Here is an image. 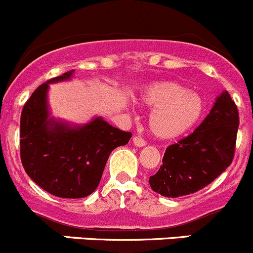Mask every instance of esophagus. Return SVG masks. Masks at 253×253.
<instances>
[{
    "label": "esophagus",
    "instance_id": "esophagus-1",
    "mask_svg": "<svg viewBox=\"0 0 253 253\" xmlns=\"http://www.w3.org/2000/svg\"><path fill=\"white\" fill-rule=\"evenodd\" d=\"M133 143H134V145L138 146V148H143V146L146 145V141L144 140L143 138H140V136H134Z\"/></svg>",
    "mask_w": 253,
    "mask_h": 253
}]
</instances>
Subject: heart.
I'll list each match as a JSON object with an SVG mask.
<instances>
[{
	"mask_svg": "<svg viewBox=\"0 0 253 253\" xmlns=\"http://www.w3.org/2000/svg\"><path fill=\"white\" fill-rule=\"evenodd\" d=\"M140 102L151 108L149 126L154 135L172 140L189 133L205 114V100L201 94L190 92L176 82H159L149 85Z\"/></svg>",
	"mask_w": 253,
	"mask_h": 253,
	"instance_id": "obj_1",
	"label": "heart"
}]
</instances>
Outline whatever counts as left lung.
<instances>
[{"label": "left lung", "instance_id": "left-lung-1", "mask_svg": "<svg viewBox=\"0 0 253 253\" xmlns=\"http://www.w3.org/2000/svg\"><path fill=\"white\" fill-rule=\"evenodd\" d=\"M239 124V110L225 90L194 133L168 146L163 165L149 179L151 189L180 197L211 184L232 163Z\"/></svg>", "mask_w": 253, "mask_h": 253}]
</instances>
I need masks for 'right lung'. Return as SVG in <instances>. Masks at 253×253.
<instances>
[{
    "label": "right lung",
    "mask_w": 253,
    "mask_h": 253,
    "mask_svg": "<svg viewBox=\"0 0 253 253\" xmlns=\"http://www.w3.org/2000/svg\"><path fill=\"white\" fill-rule=\"evenodd\" d=\"M73 69L36 89L21 114V161L28 176L49 194L81 199L99 185L110 153L130 140L131 133L94 118L71 125L49 117V83L71 79Z\"/></svg>",
    "instance_id": "1"
}]
</instances>
